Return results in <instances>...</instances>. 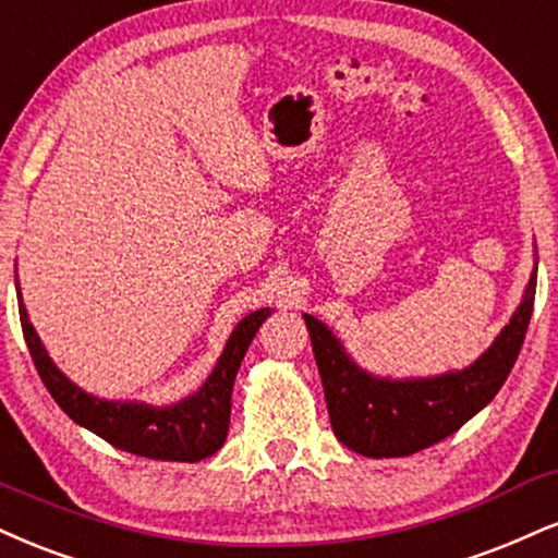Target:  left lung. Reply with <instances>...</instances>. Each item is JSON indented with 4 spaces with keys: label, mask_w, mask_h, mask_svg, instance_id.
Instances as JSON below:
<instances>
[{
    "label": "left lung",
    "mask_w": 558,
    "mask_h": 558,
    "mask_svg": "<svg viewBox=\"0 0 558 558\" xmlns=\"http://www.w3.org/2000/svg\"><path fill=\"white\" fill-rule=\"evenodd\" d=\"M535 275L538 270L494 345L473 366L434 379L389 381L361 372L338 338L306 314L335 436L366 458H408L458 432L494 400L512 372L533 314Z\"/></svg>",
    "instance_id": "1"
}]
</instances>
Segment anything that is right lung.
Masks as SVG:
<instances>
[{
    "instance_id": "add662e5",
    "label": "right lung",
    "mask_w": 558,
    "mask_h": 558,
    "mask_svg": "<svg viewBox=\"0 0 558 558\" xmlns=\"http://www.w3.org/2000/svg\"><path fill=\"white\" fill-rule=\"evenodd\" d=\"M17 299L20 325H23L25 343H28L33 364L38 368V377L44 379L57 405L75 424L90 428L100 439L124 449V452L150 460L197 462L223 447L228 421H231L233 379H236L246 348L262 322L267 319L270 308H259L239 322L236 330L228 338L223 355L218 359V366L213 368V374L197 392L171 408H150L143 402L98 400L72 385L44 351L41 340L25 314L23 296Z\"/></svg>"
}]
</instances>
